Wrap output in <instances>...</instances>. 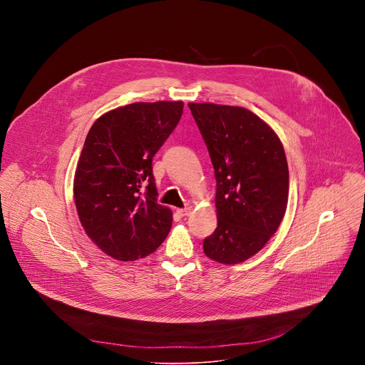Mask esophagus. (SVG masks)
<instances>
[{"instance_id":"1","label":"esophagus","mask_w":365,"mask_h":365,"mask_svg":"<svg viewBox=\"0 0 365 365\" xmlns=\"http://www.w3.org/2000/svg\"><path fill=\"white\" fill-rule=\"evenodd\" d=\"M190 212H192L190 207H180V210H178V214H179L180 217H187Z\"/></svg>"}]
</instances>
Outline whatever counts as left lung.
Wrapping results in <instances>:
<instances>
[{
  "label": "left lung",
  "mask_w": 365,
  "mask_h": 365,
  "mask_svg": "<svg viewBox=\"0 0 365 365\" xmlns=\"http://www.w3.org/2000/svg\"><path fill=\"white\" fill-rule=\"evenodd\" d=\"M215 170L218 227L203 240L206 257L238 264L277 231L287 206L289 168L277 134L254 113L189 103Z\"/></svg>",
  "instance_id": "obj_1"
}]
</instances>
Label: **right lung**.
I'll use <instances>...</instances> for the list:
<instances>
[{
	"mask_svg": "<svg viewBox=\"0 0 365 365\" xmlns=\"http://www.w3.org/2000/svg\"><path fill=\"white\" fill-rule=\"evenodd\" d=\"M182 114V101L134 102L101 115L86 135L73 180L76 211L88 237L120 262L154 252L172 228L151 162Z\"/></svg>",
	"mask_w": 365,
	"mask_h": 365,
	"instance_id": "right-lung-1",
	"label": "right lung"
}]
</instances>
